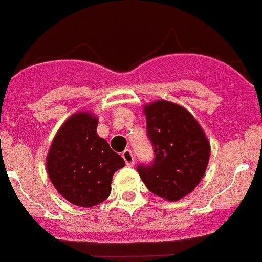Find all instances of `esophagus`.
<instances>
[{"label": "esophagus", "mask_w": 262, "mask_h": 262, "mask_svg": "<svg viewBox=\"0 0 262 262\" xmlns=\"http://www.w3.org/2000/svg\"><path fill=\"white\" fill-rule=\"evenodd\" d=\"M122 157H123V160L126 161V164L128 166H133L134 164H135V157H134L133 152L129 151V149H126V151H123V154H122Z\"/></svg>", "instance_id": "34e87169"}]
</instances>
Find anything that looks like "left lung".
<instances>
[{
	"label": "left lung",
	"instance_id": "left-lung-1",
	"mask_svg": "<svg viewBox=\"0 0 262 262\" xmlns=\"http://www.w3.org/2000/svg\"><path fill=\"white\" fill-rule=\"evenodd\" d=\"M147 134L155 149L151 165L138 172L149 191L176 202L190 194L203 178L210 159V142L190 111L159 99L143 107Z\"/></svg>",
	"mask_w": 262,
	"mask_h": 262
}]
</instances>
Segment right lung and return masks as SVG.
<instances>
[{"instance_id": "right-lung-1", "label": "right lung", "mask_w": 262, "mask_h": 262, "mask_svg": "<svg viewBox=\"0 0 262 262\" xmlns=\"http://www.w3.org/2000/svg\"><path fill=\"white\" fill-rule=\"evenodd\" d=\"M98 117L77 111L61 124L51 143L46 169L55 189L68 202L93 207L110 195L111 180L126 165L97 134Z\"/></svg>"}]
</instances>
